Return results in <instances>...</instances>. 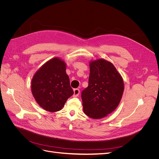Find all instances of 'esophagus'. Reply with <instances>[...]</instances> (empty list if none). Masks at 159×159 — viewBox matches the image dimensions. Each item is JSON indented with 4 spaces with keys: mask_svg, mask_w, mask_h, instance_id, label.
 <instances>
[{
    "mask_svg": "<svg viewBox=\"0 0 159 159\" xmlns=\"http://www.w3.org/2000/svg\"><path fill=\"white\" fill-rule=\"evenodd\" d=\"M80 91L79 89H74V97H77V96H78L80 95Z\"/></svg>",
    "mask_w": 159,
    "mask_h": 159,
    "instance_id": "obj_1",
    "label": "esophagus"
}]
</instances>
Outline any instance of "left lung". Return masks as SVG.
<instances>
[{
	"instance_id": "left-lung-1",
	"label": "left lung",
	"mask_w": 159,
	"mask_h": 159,
	"mask_svg": "<svg viewBox=\"0 0 159 159\" xmlns=\"http://www.w3.org/2000/svg\"><path fill=\"white\" fill-rule=\"evenodd\" d=\"M88 87L81 92L84 111L92 119H101L117 108L124 84L121 75L111 62L99 59L89 63Z\"/></svg>"
}]
</instances>
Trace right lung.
Listing matches in <instances>:
<instances>
[{"mask_svg":"<svg viewBox=\"0 0 159 159\" xmlns=\"http://www.w3.org/2000/svg\"><path fill=\"white\" fill-rule=\"evenodd\" d=\"M66 70L65 62L54 57L46 62L33 76L32 95L40 106L48 111L61 110L67 99L74 94Z\"/></svg>","mask_w":159,"mask_h":159,"instance_id":"add662e5","label":"right lung"}]
</instances>
